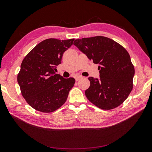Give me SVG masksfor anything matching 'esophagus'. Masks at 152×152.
I'll list each match as a JSON object with an SVG mask.
<instances>
[{
	"mask_svg": "<svg viewBox=\"0 0 152 152\" xmlns=\"http://www.w3.org/2000/svg\"><path fill=\"white\" fill-rule=\"evenodd\" d=\"M82 78V77L81 76H75V80H76V81H78L80 79H81Z\"/></svg>",
	"mask_w": 152,
	"mask_h": 152,
	"instance_id": "34e87169",
	"label": "esophagus"
}]
</instances>
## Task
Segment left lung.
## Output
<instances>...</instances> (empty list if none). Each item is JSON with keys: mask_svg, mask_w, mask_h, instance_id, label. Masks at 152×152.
Wrapping results in <instances>:
<instances>
[{"mask_svg": "<svg viewBox=\"0 0 152 152\" xmlns=\"http://www.w3.org/2000/svg\"><path fill=\"white\" fill-rule=\"evenodd\" d=\"M74 45L89 60L99 64L100 78L89 77L85 94L95 106L110 110L124 102L133 88L134 66L127 51L103 36L76 39Z\"/></svg>", "mask_w": 152, "mask_h": 152, "instance_id": "obj_1", "label": "left lung"}]
</instances>
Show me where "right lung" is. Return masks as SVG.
I'll return each mask as SVG.
<instances>
[{"instance_id":"right-lung-1","label":"right lung","mask_w":152,"mask_h":152,"mask_svg":"<svg viewBox=\"0 0 152 152\" xmlns=\"http://www.w3.org/2000/svg\"><path fill=\"white\" fill-rule=\"evenodd\" d=\"M74 40H43L23 60L17 76L18 84L25 101L38 111L53 112L66 101L75 79L64 78L56 72L63 53L71 47Z\"/></svg>"}]
</instances>
